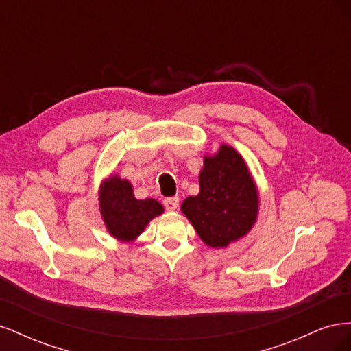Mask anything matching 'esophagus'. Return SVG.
Instances as JSON below:
<instances>
[{
  "instance_id": "esophagus-1",
  "label": "esophagus",
  "mask_w": 351,
  "mask_h": 351,
  "mask_svg": "<svg viewBox=\"0 0 351 351\" xmlns=\"http://www.w3.org/2000/svg\"><path fill=\"white\" fill-rule=\"evenodd\" d=\"M162 204H164V206H165L167 210H176L177 206H178V197H177V196L165 197Z\"/></svg>"
}]
</instances>
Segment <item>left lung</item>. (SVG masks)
Listing matches in <instances>:
<instances>
[{"instance_id":"8db88e82","label":"left lung","mask_w":351,"mask_h":351,"mask_svg":"<svg viewBox=\"0 0 351 351\" xmlns=\"http://www.w3.org/2000/svg\"><path fill=\"white\" fill-rule=\"evenodd\" d=\"M199 195L184 199L183 214L210 247H227L246 236L258 217V190L247 164L234 147L221 145L205 156Z\"/></svg>"}]
</instances>
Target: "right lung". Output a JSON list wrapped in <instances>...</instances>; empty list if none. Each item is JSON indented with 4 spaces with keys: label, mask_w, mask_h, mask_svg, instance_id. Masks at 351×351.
<instances>
[{
    "label": "right lung",
    "mask_w": 351,
    "mask_h": 351,
    "mask_svg": "<svg viewBox=\"0 0 351 351\" xmlns=\"http://www.w3.org/2000/svg\"><path fill=\"white\" fill-rule=\"evenodd\" d=\"M99 209L110 234L121 241H133L152 218L164 212L155 199H136L133 186L119 176H111L102 183Z\"/></svg>",
    "instance_id": "1"
}]
</instances>
